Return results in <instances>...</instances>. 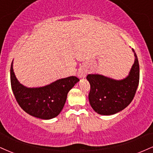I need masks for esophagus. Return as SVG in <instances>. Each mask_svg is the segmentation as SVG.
<instances>
[{
    "instance_id": "34e87169",
    "label": "esophagus",
    "mask_w": 153,
    "mask_h": 153,
    "mask_svg": "<svg viewBox=\"0 0 153 153\" xmlns=\"http://www.w3.org/2000/svg\"><path fill=\"white\" fill-rule=\"evenodd\" d=\"M77 75H78V77L79 78H85L86 77V75H87V71L84 68H80L78 70Z\"/></svg>"
}]
</instances>
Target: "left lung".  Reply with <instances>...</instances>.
<instances>
[{
  "label": "left lung",
  "mask_w": 153,
  "mask_h": 153,
  "mask_svg": "<svg viewBox=\"0 0 153 153\" xmlns=\"http://www.w3.org/2000/svg\"><path fill=\"white\" fill-rule=\"evenodd\" d=\"M135 61L129 74L121 80L99 74H89L86 78L91 84L88 99L93 109L102 115H111L128 106L135 96L140 80V68L133 49Z\"/></svg>",
  "instance_id": "8db88e82"
}]
</instances>
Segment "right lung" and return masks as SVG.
<instances>
[{
  "instance_id": "right-lung-1",
  "label": "right lung",
  "mask_w": 153,
  "mask_h": 153,
  "mask_svg": "<svg viewBox=\"0 0 153 153\" xmlns=\"http://www.w3.org/2000/svg\"><path fill=\"white\" fill-rule=\"evenodd\" d=\"M10 66V83L18 103L24 111L42 120H50L60 114L67 95L80 80L75 76L61 78L38 88H27L18 81Z\"/></svg>"
}]
</instances>
